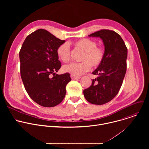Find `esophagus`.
Wrapping results in <instances>:
<instances>
[{"label": "esophagus", "mask_w": 149, "mask_h": 149, "mask_svg": "<svg viewBox=\"0 0 149 149\" xmlns=\"http://www.w3.org/2000/svg\"><path fill=\"white\" fill-rule=\"evenodd\" d=\"M71 78L72 79H78L81 78V77L79 76H75V75H74L72 74L71 75Z\"/></svg>", "instance_id": "esophagus-1"}]
</instances>
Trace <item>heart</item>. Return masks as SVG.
Returning a JSON list of instances; mask_svg holds the SVG:
<instances>
[{"label":"heart","mask_w":149,"mask_h":149,"mask_svg":"<svg viewBox=\"0 0 149 149\" xmlns=\"http://www.w3.org/2000/svg\"><path fill=\"white\" fill-rule=\"evenodd\" d=\"M74 46L84 52L81 61L82 62H73L65 65L63 70L65 72L75 76H79L88 72L91 68L100 66L105 57V51L97 46V42L93 39L83 38L74 42ZM56 54L60 60L63 62H68L71 58V51L69 45L63 43L60 45L56 49Z\"/></svg>","instance_id":"1"}]
</instances>
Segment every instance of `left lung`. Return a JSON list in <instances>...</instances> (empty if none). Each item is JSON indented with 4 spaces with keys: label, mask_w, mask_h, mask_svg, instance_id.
Returning a JSON list of instances; mask_svg holds the SVG:
<instances>
[{
    "label": "left lung",
    "mask_w": 149,
    "mask_h": 149,
    "mask_svg": "<svg viewBox=\"0 0 149 149\" xmlns=\"http://www.w3.org/2000/svg\"><path fill=\"white\" fill-rule=\"evenodd\" d=\"M88 36L102 40L105 57L92 72L98 77L84 90V95L91 104L102 105L113 100L121 87L127 70V48L120 35L111 30L101 29Z\"/></svg>",
    "instance_id": "1"
}]
</instances>
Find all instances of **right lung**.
<instances>
[{
  "label": "right lung",
  "instance_id": "add662e5",
  "mask_svg": "<svg viewBox=\"0 0 149 149\" xmlns=\"http://www.w3.org/2000/svg\"><path fill=\"white\" fill-rule=\"evenodd\" d=\"M65 42L39 29L26 38L19 52L20 76L25 88L33 101L45 107L62 102L67 84L71 81L68 72L55 74L61 67L56 49Z\"/></svg>",
  "mask_w": 149,
  "mask_h": 149
}]
</instances>
